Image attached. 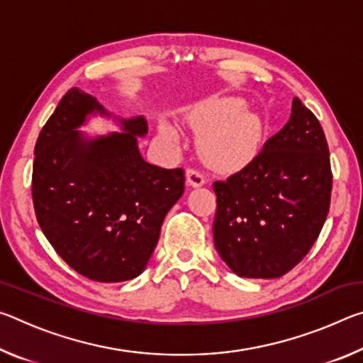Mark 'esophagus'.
Masks as SVG:
<instances>
[{"label": "esophagus", "instance_id": "obj_1", "mask_svg": "<svg viewBox=\"0 0 363 363\" xmlns=\"http://www.w3.org/2000/svg\"><path fill=\"white\" fill-rule=\"evenodd\" d=\"M206 182V174L205 171L200 168H189L187 169V184L190 187H200Z\"/></svg>", "mask_w": 363, "mask_h": 363}]
</instances>
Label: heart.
I'll return each mask as SVG.
<instances>
[{
	"mask_svg": "<svg viewBox=\"0 0 363 363\" xmlns=\"http://www.w3.org/2000/svg\"><path fill=\"white\" fill-rule=\"evenodd\" d=\"M196 126L208 128L201 136V150L213 163H230L247 155L259 134V120L253 113L243 112L238 101H218L195 110ZM162 136L176 139V130L167 123L160 126Z\"/></svg>",
	"mask_w": 363,
	"mask_h": 363,
	"instance_id": "heart-1",
	"label": "heart"
}]
</instances>
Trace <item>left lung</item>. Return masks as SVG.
<instances>
[{
  "mask_svg": "<svg viewBox=\"0 0 363 363\" xmlns=\"http://www.w3.org/2000/svg\"><path fill=\"white\" fill-rule=\"evenodd\" d=\"M331 184L325 133L294 97L290 121L242 169L213 184L219 256L238 277L279 279L290 272L322 230Z\"/></svg>",
  "mask_w": 363,
  "mask_h": 363,
  "instance_id": "1",
  "label": "left lung"
}]
</instances>
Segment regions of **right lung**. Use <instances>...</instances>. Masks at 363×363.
<instances>
[{
    "instance_id": "right-lung-1",
    "label": "right lung",
    "mask_w": 363,
    "mask_h": 363,
    "mask_svg": "<svg viewBox=\"0 0 363 363\" xmlns=\"http://www.w3.org/2000/svg\"><path fill=\"white\" fill-rule=\"evenodd\" d=\"M89 113L108 115L96 97L72 88L36 140L32 196L38 224L56 253L83 277L115 284L143 272L160 229L184 194L182 168L147 163L138 149L144 116L123 131L88 139Z\"/></svg>"
}]
</instances>
